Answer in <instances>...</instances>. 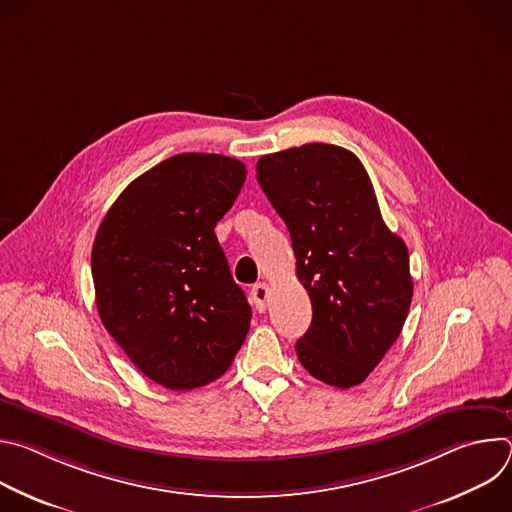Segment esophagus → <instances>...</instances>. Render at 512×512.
<instances>
[{
  "label": "esophagus",
  "mask_w": 512,
  "mask_h": 512,
  "mask_svg": "<svg viewBox=\"0 0 512 512\" xmlns=\"http://www.w3.org/2000/svg\"><path fill=\"white\" fill-rule=\"evenodd\" d=\"M251 300L257 312H265L267 310V302H269V285L267 283H257L251 289Z\"/></svg>",
  "instance_id": "34e87169"
}]
</instances>
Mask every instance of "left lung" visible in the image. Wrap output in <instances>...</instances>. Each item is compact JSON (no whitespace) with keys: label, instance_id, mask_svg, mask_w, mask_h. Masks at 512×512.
<instances>
[{"label":"left lung","instance_id":"left-lung-1","mask_svg":"<svg viewBox=\"0 0 512 512\" xmlns=\"http://www.w3.org/2000/svg\"><path fill=\"white\" fill-rule=\"evenodd\" d=\"M257 180L289 229L312 302L300 362L326 385H360L403 330L413 298L407 245L387 229L367 170L338 145L263 156Z\"/></svg>","mask_w":512,"mask_h":512}]
</instances>
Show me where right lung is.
Wrapping results in <instances>:
<instances>
[{
	"instance_id": "add662e5",
	"label": "right lung",
	"mask_w": 512,
	"mask_h": 512,
	"mask_svg": "<svg viewBox=\"0 0 512 512\" xmlns=\"http://www.w3.org/2000/svg\"><path fill=\"white\" fill-rule=\"evenodd\" d=\"M247 168L218 154H178L135 178L97 231L91 269L103 326L135 367L172 391L221 377L251 308L214 227Z\"/></svg>"
}]
</instances>
